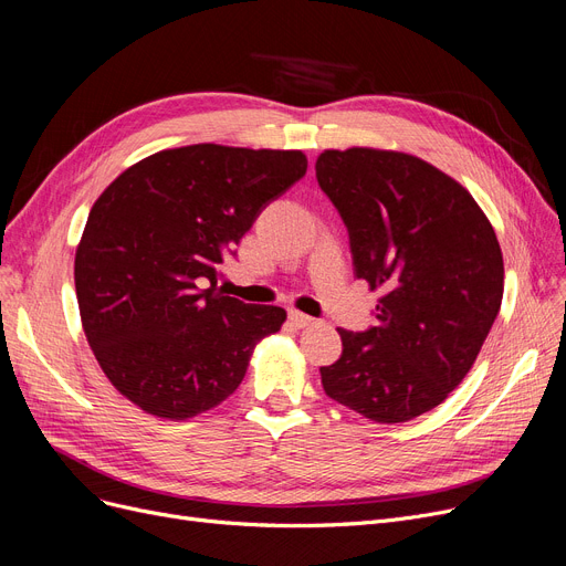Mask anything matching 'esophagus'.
<instances>
[{
	"label": "esophagus",
	"instance_id": "34e87169",
	"mask_svg": "<svg viewBox=\"0 0 566 566\" xmlns=\"http://www.w3.org/2000/svg\"><path fill=\"white\" fill-rule=\"evenodd\" d=\"M289 322L296 326V328H305V326H312L314 324V318L312 316H307V314H303V312H298V310H291L289 312Z\"/></svg>",
	"mask_w": 566,
	"mask_h": 566
}]
</instances>
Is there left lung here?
I'll use <instances>...</instances> for the list:
<instances>
[{
	"label": "left lung",
	"instance_id": "8db88e82",
	"mask_svg": "<svg viewBox=\"0 0 566 566\" xmlns=\"http://www.w3.org/2000/svg\"><path fill=\"white\" fill-rule=\"evenodd\" d=\"M316 182L349 233L354 273L381 289L377 326L337 328L326 396L377 423H405L447 400L500 314L497 235L462 185L405 153L326 150Z\"/></svg>",
	"mask_w": 566,
	"mask_h": 566
}]
</instances>
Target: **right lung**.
<instances>
[{"instance_id":"obj_1","label":"right lung","mask_w":566,"mask_h":566,"mask_svg":"<svg viewBox=\"0 0 566 566\" xmlns=\"http://www.w3.org/2000/svg\"><path fill=\"white\" fill-rule=\"evenodd\" d=\"M305 170L298 150L201 143L134 164L96 199L73 277L90 347L122 396L185 421L240 386L286 312L222 296L217 268Z\"/></svg>"}]
</instances>
